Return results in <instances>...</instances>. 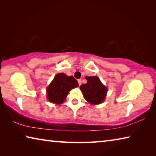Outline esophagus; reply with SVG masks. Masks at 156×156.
<instances>
[{
    "label": "esophagus",
    "mask_w": 156,
    "mask_h": 156,
    "mask_svg": "<svg viewBox=\"0 0 156 156\" xmlns=\"http://www.w3.org/2000/svg\"><path fill=\"white\" fill-rule=\"evenodd\" d=\"M78 84H79V86H80V85H81V83H82L81 79H79V80H78Z\"/></svg>",
    "instance_id": "1"
}]
</instances>
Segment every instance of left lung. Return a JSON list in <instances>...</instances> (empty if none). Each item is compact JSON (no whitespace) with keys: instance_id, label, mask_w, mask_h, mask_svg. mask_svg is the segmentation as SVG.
<instances>
[{"instance_id":"8db88e82","label":"left lung","mask_w":156,"mask_h":156,"mask_svg":"<svg viewBox=\"0 0 156 156\" xmlns=\"http://www.w3.org/2000/svg\"><path fill=\"white\" fill-rule=\"evenodd\" d=\"M85 78L87 83L80 87L84 98L94 105L102 103L107 96V88L98 76H86Z\"/></svg>"}]
</instances>
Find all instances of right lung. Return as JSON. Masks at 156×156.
Instances as JSON below:
<instances>
[{
  "instance_id": "add662e5",
  "label": "right lung",
  "mask_w": 156,
  "mask_h": 156,
  "mask_svg": "<svg viewBox=\"0 0 156 156\" xmlns=\"http://www.w3.org/2000/svg\"><path fill=\"white\" fill-rule=\"evenodd\" d=\"M78 87V81L72 76H67L63 73H58L47 87V99L51 103L62 104L71 89Z\"/></svg>"
}]
</instances>
